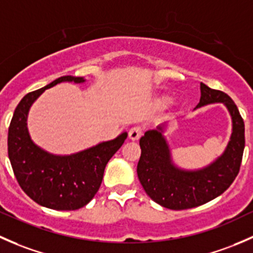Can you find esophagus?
<instances>
[{
	"instance_id": "esophagus-1",
	"label": "esophagus",
	"mask_w": 253,
	"mask_h": 253,
	"mask_svg": "<svg viewBox=\"0 0 253 253\" xmlns=\"http://www.w3.org/2000/svg\"><path fill=\"white\" fill-rule=\"evenodd\" d=\"M142 135V129L140 126H134L129 130V139L132 141H136L141 137Z\"/></svg>"
}]
</instances>
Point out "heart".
Returning <instances> with one entry per match:
<instances>
[{"mask_svg":"<svg viewBox=\"0 0 253 253\" xmlns=\"http://www.w3.org/2000/svg\"><path fill=\"white\" fill-rule=\"evenodd\" d=\"M169 100H170V97H169V96H162V97L157 98L156 103H157V106H160V107H165L167 103L169 102Z\"/></svg>","mask_w":253,"mask_h":253,"instance_id":"obj_1","label":"heart"}]
</instances>
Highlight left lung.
<instances>
[{"mask_svg": "<svg viewBox=\"0 0 253 253\" xmlns=\"http://www.w3.org/2000/svg\"><path fill=\"white\" fill-rule=\"evenodd\" d=\"M200 88L201 98L196 108L223 103L233 122L230 141L214 162L195 170L176 167L163 135L165 126L148 130L140 139L141 156L137 163L140 183L153 201L169 210H187L207 204L222 195L240 170L245 148V124L239 109L223 91L213 90L204 83Z\"/></svg>", "mask_w": 253, "mask_h": 253, "instance_id": "left-lung-1", "label": "left lung"}]
</instances>
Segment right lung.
<instances>
[{
	"label": "right lung",
	"mask_w": 253,
	"mask_h": 253,
	"mask_svg": "<svg viewBox=\"0 0 253 253\" xmlns=\"http://www.w3.org/2000/svg\"><path fill=\"white\" fill-rule=\"evenodd\" d=\"M63 82L82 84V77L66 75L53 80L18 103L8 129V157L18 184L36 204L56 211H74L87 205L102 183L103 171L112 156L121 148L127 134L100 142L68 156L48 153L35 145L28 131V113L36 98Z\"/></svg>",
	"instance_id": "1"
}]
</instances>
